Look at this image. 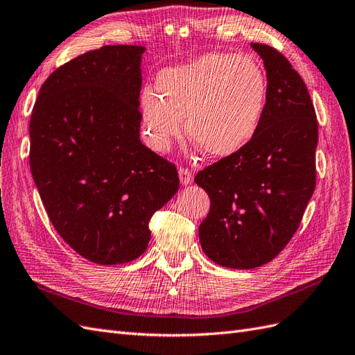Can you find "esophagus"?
<instances>
[{"mask_svg": "<svg viewBox=\"0 0 355 355\" xmlns=\"http://www.w3.org/2000/svg\"><path fill=\"white\" fill-rule=\"evenodd\" d=\"M179 179H180V184L187 187L191 184V182H193V173H191L189 168L180 167L179 168Z\"/></svg>", "mask_w": 355, "mask_h": 355, "instance_id": "obj_1", "label": "esophagus"}]
</instances>
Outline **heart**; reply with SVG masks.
<instances>
[{
  "label": "heart",
  "instance_id": "obj_1",
  "mask_svg": "<svg viewBox=\"0 0 355 355\" xmlns=\"http://www.w3.org/2000/svg\"><path fill=\"white\" fill-rule=\"evenodd\" d=\"M157 89L141 94V125L149 146L167 150L187 121L189 137L215 158L233 155L254 139L269 100L263 65L236 53H206L168 67L158 74Z\"/></svg>",
  "mask_w": 355,
  "mask_h": 355
}]
</instances>
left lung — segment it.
<instances>
[{"instance_id": "left-lung-1", "label": "left lung", "mask_w": 355, "mask_h": 355, "mask_svg": "<svg viewBox=\"0 0 355 355\" xmlns=\"http://www.w3.org/2000/svg\"><path fill=\"white\" fill-rule=\"evenodd\" d=\"M261 56L269 100L254 139L194 178L210 198L198 227L205 254L230 269L272 261L297 232L315 189L318 122L308 88L273 47L251 43Z\"/></svg>"}]
</instances>
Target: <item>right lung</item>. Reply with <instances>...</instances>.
<instances>
[{
	"label": "right lung",
	"instance_id": "right-lung-1",
	"mask_svg": "<svg viewBox=\"0 0 355 355\" xmlns=\"http://www.w3.org/2000/svg\"><path fill=\"white\" fill-rule=\"evenodd\" d=\"M143 46H103L56 69L30 121V167L58 234L97 264L146 251L149 221L179 189L176 166L140 141Z\"/></svg>",
	"mask_w": 355,
	"mask_h": 355
}]
</instances>
